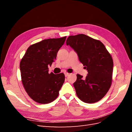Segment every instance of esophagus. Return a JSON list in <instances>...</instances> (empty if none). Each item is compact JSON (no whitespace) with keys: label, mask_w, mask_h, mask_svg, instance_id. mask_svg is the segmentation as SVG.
Instances as JSON below:
<instances>
[{"label":"esophagus","mask_w":132,"mask_h":132,"mask_svg":"<svg viewBox=\"0 0 132 132\" xmlns=\"http://www.w3.org/2000/svg\"><path fill=\"white\" fill-rule=\"evenodd\" d=\"M64 75H65V77H68V75H69V73H64Z\"/></svg>","instance_id":"obj_1"}]
</instances>
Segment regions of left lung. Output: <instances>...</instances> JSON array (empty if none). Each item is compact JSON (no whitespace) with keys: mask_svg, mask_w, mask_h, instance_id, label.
Segmentation results:
<instances>
[{"mask_svg":"<svg viewBox=\"0 0 132 132\" xmlns=\"http://www.w3.org/2000/svg\"><path fill=\"white\" fill-rule=\"evenodd\" d=\"M66 44L77 53L88 72L85 78L77 74L73 85L78 97L85 103L100 101L111 85L113 62L111 54L101 41L84 34L70 36Z\"/></svg>","mask_w":132,"mask_h":132,"instance_id":"obj_1","label":"left lung"}]
</instances>
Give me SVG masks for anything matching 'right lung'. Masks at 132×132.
Instances as JSON below:
<instances>
[{"label":"right lung","mask_w":132,"mask_h":132,"mask_svg":"<svg viewBox=\"0 0 132 132\" xmlns=\"http://www.w3.org/2000/svg\"><path fill=\"white\" fill-rule=\"evenodd\" d=\"M66 36L50 38L31 45L20 64L21 80L29 96L36 102L47 104L53 101L65 80L63 73H48V66L57 57Z\"/></svg>","instance_id":"obj_1"}]
</instances>
